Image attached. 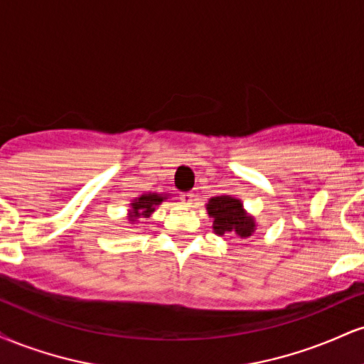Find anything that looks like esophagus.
<instances>
[{
	"label": "esophagus",
	"instance_id": "1",
	"mask_svg": "<svg viewBox=\"0 0 364 364\" xmlns=\"http://www.w3.org/2000/svg\"><path fill=\"white\" fill-rule=\"evenodd\" d=\"M179 200H181V203H185L186 207H190L191 203L195 202V195L191 193V191H185V193L179 195Z\"/></svg>",
	"mask_w": 364,
	"mask_h": 364
}]
</instances>
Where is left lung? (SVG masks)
Instances as JSON below:
<instances>
[{
	"mask_svg": "<svg viewBox=\"0 0 364 364\" xmlns=\"http://www.w3.org/2000/svg\"><path fill=\"white\" fill-rule=\"evenodd\" d=\"M208 217H212V228L217 236L235 235L237 237H250L257 229L255 219L246 214L241 200L231 195H220L208 200Z\"/></svg>",
	"mask_w": 364,
	"mask_h": 364,
	"instance_id": "left-lung-1",
	"label": "left lung"
}]
</instances>
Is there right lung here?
<instances>
[{
    "label": "right lung",
    "instance_id": "obj_1",
    "mask_svg": "<svg viewBox=\"0 0 364 364\" xmlns=\"http://www.w3.org/2000/svg\"><path fill=\"white\" fill-rule=\"evenodd\" d=\"M166 200V196L157 195V193H144L140 195L139 198L133 200V203H129L132 210H129V220L135 223L139 217H150V214H154L156 207L159 203H162Z\"/></svg>",
    "mask_w": 364,
    "mask_h": 364
}]
</instances>
